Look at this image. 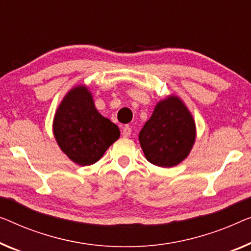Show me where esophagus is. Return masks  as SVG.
Listing matches in <instances>:
<instances>
[{"label":"esophagus","mask_w":251,"mask_h":251,"mask_svg":"<svg viewBox=\"0 0 251 251\" xmlns=\"http://www.w3.org/2000/svg\"><path fill=\"white\" fill-rule=\"evenodd\" d=\"M122 134H123V136H124V137H128V136H130V134H132V128H130V126L126 125V126L123 127Z\"/></svg>","instance_id":"obj_1"}]
</instances>
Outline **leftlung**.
Masks as SVG:
<instances>
[{"label": "left lung", "mask_w": 251, "mask_h": 251, "mask_svg": "<svg viewBox=\"0 0 251 251\" xmlns=\"http://www.w3.org/2000/svg\"><path fill=\"white\" fill-rule=\"evenodd\" d=\"M196 137L195 122L178 97L156 103L138 140L149 162L158 167L177 166L188 156Z\"/></svg>", "instance_id": "left-lung-1"}]
</instances>
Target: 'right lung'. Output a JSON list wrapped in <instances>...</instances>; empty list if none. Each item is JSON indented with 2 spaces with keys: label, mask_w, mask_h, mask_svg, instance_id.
Returning <instances> with one entry per match:
<instances>
[{
  "label": "right lung",
  "mask_w": 251,
  "mask_h": 251,
  "mask_svg": "<svg viewBox=\"0 0 251 251\" xmlns=\"http://www.w3.org/2000/svg\"><path fill=\"white\" fill-rule=\"evenodd\" d=\"M53 132L62 151L80 166L96 163L121 135L118 126L98 113L84 85L70 90L59 103Z\"/></svg>",
  "instance_id": "add662e5"
}]
</instances>
